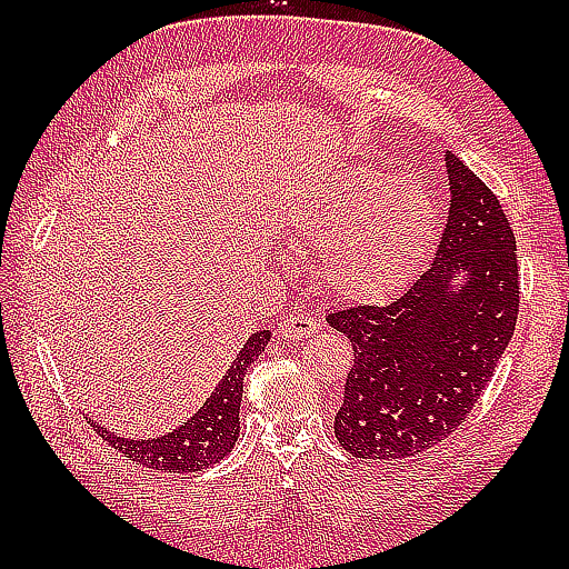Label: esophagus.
Wrapping results in <instances>:
<instances>
[{"instance_id": "1", "label": "esophagus", "mask_w": 569, "mask_h": 569, "mask_svg": "<svg viewBox=\"0 0 569 569\" xmlns=\"http://www.w3.org/2000/svg\"><path fill=\"white\" fill-rule=\"evenodd\" d=\"M320 330V322L312 320L306 312H296V316H288L278 332H281L283 340H303V337H312Z\"/></svg>"}]
</instances>
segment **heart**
<instances>
[{"label":"heart","instance_id":"1","mask_svg":"<svg viewBox=\"0 0 569 569\" xmlns=\"http://www.w3.org/2000/svg\"><path fill=\"white\" fill-rule=\"evenodd\" d=\"M438 212L416 178L349 168L288 214V229L318 249V278L345 303H386L413 281Z\"/></svg>","mask_w":569,"mask_h":569}]
</instances>
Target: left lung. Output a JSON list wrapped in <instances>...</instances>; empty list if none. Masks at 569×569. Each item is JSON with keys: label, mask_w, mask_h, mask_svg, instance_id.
<instances>
[{"label": "left lung", "mask_w": 569, "mask_h": 569, "mask_svg": "<svg viewBox=\"0 0 569 569\" xmlns=\"http://www.w3.org/2000/svg\"><path fill=\"white\" fill-rule=\"evenodd\" d=\"M445 163L452 198L430 269L391 306L328 312L355 349L335 435L361 459L416 457L450 438L516 330L509 217L455 153Z\"/></svg>", "instance_id": "obj_1"}]
</instances>
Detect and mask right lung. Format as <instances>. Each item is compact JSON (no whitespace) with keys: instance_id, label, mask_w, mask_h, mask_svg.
<instances>
[{"instance_id":"right-lung-1","label":"right lung","mask_w":569,"mask_h":569,"mask_svg":"<svg viewBox=\"0 0 569 569\" xmlns=\"http://www.w3.org/2000/svg\"><path fill=\"white\" fill-rule=\"evenodd\" d=\"M269 340L271 330L253 332L198 413L188 418L183 426L161 435V438H122V435L90 420L92 428L98 430L107 445H112L114 450L137 465L159 471H178V475L208 469L232 452L239 438V406L241 391H244V373L259 359Z\"/></svg>"}]
</instances>
